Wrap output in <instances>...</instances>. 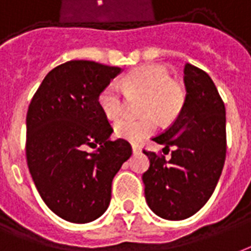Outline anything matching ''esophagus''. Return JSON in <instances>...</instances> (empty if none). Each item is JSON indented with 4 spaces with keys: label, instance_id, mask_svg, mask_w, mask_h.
Returning <instances> with one entry per match:
<instances>
[{
    "label": "esophagus",
    "instance_id": "esophagus-1",
    "mask_svg": "<svg viewBox=\"0 0 251 251\" xmlns=\"http://www.w3.org/2000/svg\"><path fill=\"white\" fill-rule=\"evenodd\" d=\"M131 149H133V153H140L141 151V148L138 146V145H131Z\"/></svg>",
    "mask_w": 251,
    "mask_h": 251
}]
</instances>
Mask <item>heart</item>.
<instances>
[{"mask_svg": "<svg viewBox=\"0 0 251 251\" xmlns=\"http://www.w3.org/2000/svg\"><path fill=\"white\" fill-rule=\"evenodd\" d=\"M121 86L126 96H144L141 111L142 118H121L114 125L117 137L130 142H140L157 129V118L162 122L173 121L182 110L186 92L182 83L172 78L168 66L162 64H146L126 74ZM98 102L109 120H116L124 110L122 90L117 83H109L102 89Z\"/></svg>", "mask_w": 251, "mask_h": 251, "instance_id": "heart-1", "label": "heart"}]
</instances>
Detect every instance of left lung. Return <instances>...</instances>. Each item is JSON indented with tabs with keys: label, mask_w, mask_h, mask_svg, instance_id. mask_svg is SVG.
<instances>
[{
	"label": "left lung",
	"mask_w": 251,
	"mask_h": 251,
	"mask_svg": "<svg viewBox=\"0 0 251 251\" xmlns=\"http://www.w3.org/2000/svg\"><path fill=\"white\" fill-rule=\"evenodd\" d=\"M183 73L182 110L153 138L165 149L173 148L172 158L144 150L150 159L142 174L145 198L155 214L170 221L192 217L209 201L226 158V111L220 93L202 69L186 64Z\"/></svg>",
	"instance_id": "left-lung-1"
}]
</instances>
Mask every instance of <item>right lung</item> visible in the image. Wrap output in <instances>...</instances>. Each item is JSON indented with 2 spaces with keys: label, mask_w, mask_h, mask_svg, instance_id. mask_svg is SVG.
<instances>
[{
  "label": "right lung",
  "mask_w": 251,
  "mask_h": 251,
  "mask_svg": "<svg viewBox=\"0 0 251 251\" xmlns=\"http://www.w3.org/2000/svg\"><path fill=\"white\" fill-rule=\"evenodd\" d=\"M121 69L73 59L50 70L26 114V159L41 198L73 224L106 211L111 182L131 155L127 141H110L113 127L98 96ZM88 146L98 147L88 153Z\"/></svg>",
  "instance_id": "1"
}]
</instances>
